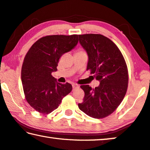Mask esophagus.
Wrapping results in <instances>:
<instances>
[{
    "mask_svg": "<svg viewBox=\"0 0 150 150\" xmlns=\"http://www.w3.org/2000/svg\"><path fill=\"white\" fill-rule=\"evenodd\" d=\"M73 86V89L75 90V89H79V85H77V84H75V83H73L72 85Z\"/></svg>",
    "mask_w": 150,
    "mask_h": 150,
    "instance_id": "esophagus-1",
    "label": "esophagus"
}]
</instances>
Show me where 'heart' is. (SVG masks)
<instances>
[{
    "mask_svg": "<svg viewBox=\"0 0 150 150\" xmlns=\"http://www.w3.org/2000/svg\"><path fill=\"white\" fill-rule=\"evenodd\" d=\"M77 53H83V51H78Z\"/></svg>",
    "mask_w": 150,
    "mask_h": 150,
    "instance_id": "b5f03b06",
    "label": "heart"
}]
</instances>
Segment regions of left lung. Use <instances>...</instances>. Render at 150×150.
<instances>
[{
	"label": "left lung",
	"instance_id": "8db88e82",
	"mask_svg": "<svg viewBox=\"0 0 150 150\" xmlns=\"http://www.w3.org/2000/svg\"><path fill=\"white\" fill-rule=\"evenodd\" d=\"M79 41L88 54L87 70L95 74L100 84L95 89L81 85L85 92L79 108L90 117L101 119L112 113L122 103L128 85L126 63L114 42L100 34L79 35Z\"/></svg>",
	"mask_w": 150,
	"mask_h": 150
}]
</instances>
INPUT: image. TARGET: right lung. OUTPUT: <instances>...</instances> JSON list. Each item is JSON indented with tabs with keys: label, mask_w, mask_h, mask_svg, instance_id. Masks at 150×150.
<instances>
[{
	"label": "right lung",
	"mask_w": 150,
	"mask_h": 150,
	"mask_svg": "<svg viewBox=\"0 0 150 150\" xmlns=\"http://www.w3.org/2000/svg\"><path fill=\"white\" fill-rule=\"evenodd\" d=\"M77 35H49L39 39L28 50L21 69L25 98L38 112L49 114L58 108L72 90L68 83L61 84L51 73L57 71L59 60L77 45Z\"/></svg>",
	"instance_id": "add662e5"
}]
</instances>
